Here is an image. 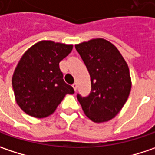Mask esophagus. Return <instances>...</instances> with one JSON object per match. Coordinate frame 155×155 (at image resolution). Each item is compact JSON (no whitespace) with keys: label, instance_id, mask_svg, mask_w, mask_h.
I'll return each mask as SVG.
<instances>
[{"label":"esophagus","instance_id":"obj_1","mask_svg":"<svg viewBox=\"0 0 155 155\" xmlns=\"http://www.w3.org/2000/svg\"><path fill=\"white\" fill-rule=\"evenodd\" d=\"M72 86H73V87H74V91L77 90V84H76V83H74V84L72 85Z\"/></svg>","mask_w":155,"mask_h":155}]
</instances>
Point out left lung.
<instances>
[{"mask_svg":"<svg viewBox=\"0 0 155 155\" xmlns=\"http://www.w3.org/2000/svg\"><path fill=\"white\" fill-rule=\"evenodd\" d=\"M91 78L88 96L77 99L84 114L92 121L110 120L121 110L131 91L129 68L117 48L97 38L76 44Z\"/></svg>","mask_w":155,"mask_h":155,"instance_id":"obj_1","label":"left lung"}]
</instances>
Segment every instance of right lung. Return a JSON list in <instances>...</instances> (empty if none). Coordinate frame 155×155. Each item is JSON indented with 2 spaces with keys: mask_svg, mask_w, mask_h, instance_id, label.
<instances>
[{
  "mask_svg": "<svg viewBox=\"0 0 155 155\" xmlns=\"http://www.w3.org/2000/svg\"><path fill=\"white\" fill-rule=\"evenodd\" d=\"M73 45L41 41L24 53L15 69L12 86L17 104L35 118L49 116L74 88L63 80L59 63Z\"/></svg>",
  "mask_w": 155,
  "mask_h": 155,
  "instance_id": "right-lung-1",
  "label": "right lung"
}]
</instances>
